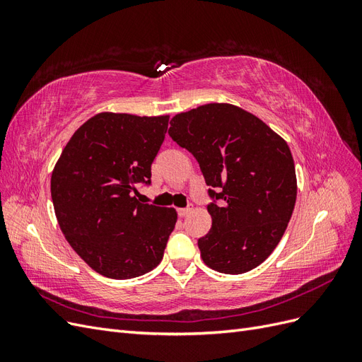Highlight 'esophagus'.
<instances>
[{"mask_svg": "<svg viewBox=\"0 0 362 362\" xmlns=\"http://www.w3.org/2000/svg\"><path fill=\"white\" fill-rule=\"evenodd\" d=\"M192 210H193V206H187V208H180V210H178V216H180V217H185V216H189V214L192 213Z\"/></svg>", "mask_w": 362, "mask_h": 362, "instance_id": "esophagus-1", "label": "esophagus"}]
</instances>
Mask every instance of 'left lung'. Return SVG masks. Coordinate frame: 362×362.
<instances>
[{
	"mask_svg": "<svg viewBox=\"0 0 362 362\" xmlns=\"http://www.w3.org/2000/svg\"><path fill=\"white\" fill-rule=\"evenodd\" d=\"M169 136L210 185L213 223L198 240L205 264L226 275L259 266L286 233L298 194L287 141L243 108L218 103L173 116Z\"/></svg>",
	"mask_w": 362,
	"mask_h": 362,
	"instance_id": "left-lung-1",
	"label": "left lung"
}]
</instances>
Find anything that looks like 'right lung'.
<instances>
[{"instance_id":"right-lung-1","label":"right lung","mask_w":362,"mask_h":362,"mask_svg":"<svg viewBox=\"0 0 362 362\" xmlns=\"http://www.w3.org/2000/svg\"><path fill=\"white\" fill-rule=\"evenodd\" d=\"M169 116L98 113L75 131L51 175V198L62 233L87 266L129 279L163 259L177 211L137 199L151 184V164Z\"/></svg>"}]
</instances>
